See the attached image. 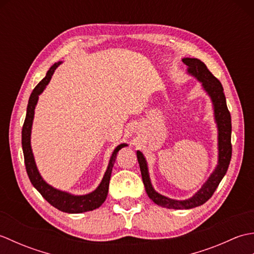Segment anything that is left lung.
I'll return each instance as SVG.
<instances>
[{"label": "left lung", "mask_w": 254, "mask_h": 254, "mask_svg": "<svg viewBox=\"0 0 254 254\" xmlns=\"http://www.w3.org/2000/svg\"><path fill=\"white\" fill-rule=\"evenodd\" d=\"M182 62L188 66L187 74L201 83L202 89L209 97L214 111V120L217 127V165L208 179L191 197L186 199L170 198L155 190L149 177L148 165L142 152L136 156L141 169L142 179L148 197L161 207L174 209H190L201 206L212 197L220 181L227 172L231 159V117L228 111L224 88L219 80L208 71L206 65L198 59L183 58Z\"/></svg>", "instance_id": "left-lung-1"}]
</instances>
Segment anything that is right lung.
<instances>
[{
	"instance_id": "obj_1",
	"label": "right lung",
	"mask_w": 254,
	"mask_h": 254,
	"mask_svg": "<svg viewBox=\"0 0 254 254\" xmlns=\"http://www.w3.org/2000/svg\"><path fill=\"white\" fill-rule=\"evenodd\" d=\"M62 62L59 61L53 64L47 72L46 77L38 84L35 89L29 97L28 106H27V112H26V119L24 122L23 130H21V146H23V153L25 158V166L27 170V175L29 177V180L31 185L37 189L46 201L49 202L52 206H55L59 210L68 214H79L85 213L88 210H94L96 208L100 207L102 203L106 201L108 195V190H109V181L111 177V171L115 165V161L117 159V156L119 150L123 147H127V143H122L113 150L111 154V157L109 159V164L106 169V172L100 183L94 191H91L87 194H83V195H76V194L69 193L67 191H62L59 189L52 187L49 185L41 174L38 170V167L35 160L34 153H32L31 148V130H32V122H34L35 118V109L37 106L39 96L44 93L47 85L50 83L51 77L53 73L57 69V67L60 65Z\"/></svg>"
}]
</instances>
